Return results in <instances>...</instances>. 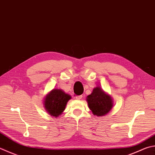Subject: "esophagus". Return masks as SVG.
Segmentation results:
<instances>
[{"mask_svg":"<svg viewBox=\"0 0 155 155\" xmlns=\"http://www.w3.org/2000/svg\"><path fill=\"white\" fill-rule=\"evenodd\" d=\"M75 98H76L77 100H81V99L82 98V96H75Z\"/></svg>","mask_w":155,"mask_h":155,"instance_id":"esophagus-1","label":"esophagus"}]
</instances>
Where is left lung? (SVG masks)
Returning <instances> with one entry per match:
<instances>
[{
    "instance_id": "1",
    "label": "left lung",
    "mask_w": 155,
    "mask_h": 155,
    "mask_svg": "<svg viewBox=\"0 0 155 155\" xmlns=\"http://www.w3.org/2000/svg\"><path fill=\"white\" fill-rule=\"evenodd\" d=\"M86 101L92 113L98 117L106 115L113 106L111 96L100 86H96L93 89L91 94L86 97Z\"/></svg>"
}]
</instances>
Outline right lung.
Returning <instances> with one entry per match:
<instances>
[{
	"instance_id": "1",
	"label": "right lung",
	"mask_w": 155,
	"mask_h": 155,
	"mask_svg": "<svg viewBox=\"0 0 155 155\" xmlns=\"http://www.w3.org/2000/svg\"><path fill=\"white\" fill-rule=\"evenodd\" d=\"M71 98V96L63 90L54 88L46 95L43 104L49 115L58 117L64 111L67 103Z\"/></svg>"
}]
</instances>
